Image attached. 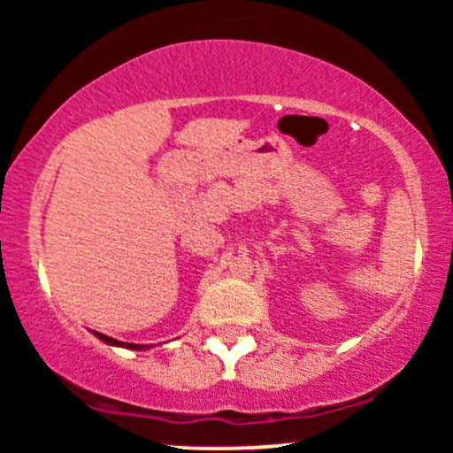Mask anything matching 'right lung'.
<instances>
[{
    "label": "right lung",
    "instance_id": "obj_1",
    "mask_svg": "<svg viewBox=\"0 0 453 453\" xmlns=\"http://www.w3.org/2000/svg\"><path fill=\"white\" fill-rule=\"evenodd\" d=\"M93 334L97 336V339H102L104 342H108V345H114V347H127V349H149V347H153L155 342L150 341H126V339H119V336H112L108 334V332L104 330H97V327H93Z\"/></svg>",
    "mask_w": 453,
    "mask_h": 453
}]
</instances>
